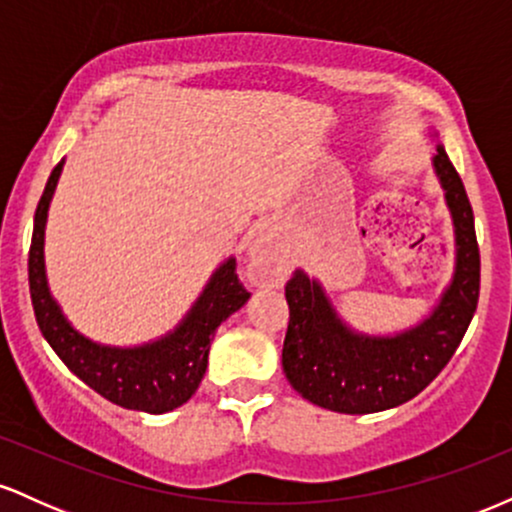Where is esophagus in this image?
I'll return each mask as SVG.
<instances>
[{
  "mask_svg": "<svg viewBox=\"0 0 512 512\" xmlns=\"http://www.w3.org/2000/svg\"><path fill=\"white\" fill-rule=\"evenodd\" d=\"M250 276L255 284H269L279 276V257H276V245L272 233L262 231L250 248Z\"/></svg>",
  "mask_w": 512,
  "mask_h": 512,
  "instance_id": "1",
  "label": "esophagus"
}]
</instances>
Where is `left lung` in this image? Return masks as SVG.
Masks as SVG:
<instances>
[{
    "label": "left lung",
    "mask_w": 512,
    "mask_h": 512,
    "mask_svg": "<svg viewBox=\"0 0 512 512\" xmlns=\"http://www.w3.org/2000/svg\"><path fill=\"white\" fill-rule=\"evenodd\" d=\"M433 163L455 219L457 267L436 313L416 330L390 339L361 337L337 320L325 293L301 269L286 281L289 327L281 363L293 390L317 407L373 414L409 402L448 366L472 322L481 281L472 204L443 146Z\"/></svg>",
    "instance_id": "1"
}]
</instances>
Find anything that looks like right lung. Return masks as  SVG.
Here are the masks:
<instances>
[{
    "label": "right lung",
    "instance_id": "add662e5",
    "mask_svg": "<svg viewBox=\"0 0 512 512\" xmlns=\"http://www.w3.org/2000/svg\"><path fill=\"white\" fill-rule=\"evenodd\" d=\"M62 161L50 173L38 209H35L31 250H28V284L40 332L62 358L64 366L79 375L98 395L117 407L166 414L195 395L207 370V356L216 327L250 298L236 274V260H228L204 289L187 320L170 337L139 349H108L81 337L64 320L50 298L45 281L43 236L48 204L60 178Z\"/></svg>",
    "mask_w": 512,
    "mask_h": 512
}]
</instances>
